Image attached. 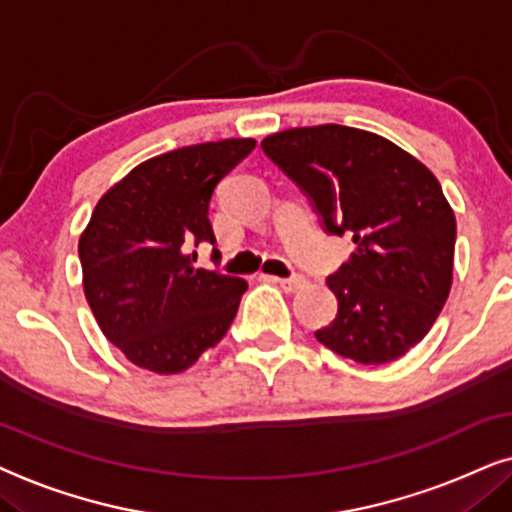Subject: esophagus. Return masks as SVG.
Returning <instances> with one entry per match:
<instances>
[{
    "label": "esophagus",
    "mask_w": 512,
    "mask_h": 512,
    "mask_svg": "<svg viewBox=\"0 0 512 512\" xmlns=\"http://www.w3.org/2000/svg\"><path fill=\"white\" fill-rule=\"evenodd\" d=\"M262 278H264V281H269V283H278L283 290H288V292H295V290L304 288V285H306V278L302 274H295L290 278H278V276H262Z\"/></svg>",
    "instance_id": "34e87169"
}]
</instances>
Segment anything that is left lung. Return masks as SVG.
<instances>
[{
  "instance_id": "obj_1",
  "label": "left lung",
  "mask_w": 512,
  "mask_h": 512,
  "mask_svg": "<svg viewBox=\"0 0 512 512\" xmlns=\"http://www.w3.org/2000/svg\"><path fill=\"white\" fill-rule=\"evenodd\" d=\"M262 149L325 234L353 241L351 260L327 276L339 309L318 342L363 365L405 356L452 288L456 220L440 182L393 142L351 126L290 128Z\"/></svg>"
}]
</instances>
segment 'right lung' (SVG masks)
I'll return each mask as SVG.
<instances>
[{
    "label": "right lung",
    "mask_w": 512,
    "mask_h": 512,
    "mask_svg": "<svg viewBox=\"0 0 512 512\" xmlns=\"http://www.w3.org/2000/svg\"><path fill=\"white\" fill-rule=\"evenodd\" d=\"M252 149L255 140L241 138L159 154L95 206L79 238L84 292L100 330L133 365L182 372L227 335L248 285L194 269L192 248L215 245L210 201Z\"/></svg>",
    "instance_id": "obj_1"
}]
</instances>
